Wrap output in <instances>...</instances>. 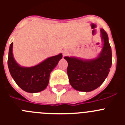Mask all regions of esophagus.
Here are the masks:
<instances>
[{
  "label": "esophagus",
  "mask_w": 125,
  "mask_h": 125,
  "mask_svg": "<svg viewBox=\"0 0 125 125\" xmlns=\"http://www.w3.org/2000/svg\"><path fill=\"white\" fill-rule=\"evenodd\" d=\"M62 55H63V56H65L66 55V52L65 51H63V52H62Z\"/></svg>",
  "instance_id": "obj_1"
}]
</instances>
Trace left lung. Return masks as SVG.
I'll use <instances>...</instances> for the list:
<instances>
[{
	"instance_id": "8db88e82",
	"label": "left lung",
	"mask_w": 125,
	"mask_h": 125,
	"mask_svg": "<svg viewBox=\"0 0 125 125\" xmlns=\"http://www.w3.org/2000/svg\"><path fill=\"white\" fill-rule=\"evenodd\" d=\"M103 48L94 59H82L65 56L68 61V78L71 86L79 91L89 92L102 84L107 78L112 64L111 48L108 36L103 29H101Z\"/></svg>"
}]
</instances>
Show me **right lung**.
Wrapping results in <instances>:
<instances>
[{"instance_id": "obj_1", "label": "right lung", "mask_w": 125, "mask_h": 125, "mask_svg": "<svg viewBox=\"0 0 125 125\" xmlns=\"http://www.w3.org/2000/svg\"><path fill=\"white\" fill-rule=\"evenodd\" d=\"M12 47V42L9 47L7 64L11 76L16 84L24 91L31 93L46 89L49 83L51 73L62 59V54L48 57L32 67H22L14 59Z\"/></svg>"}]
</instances>
